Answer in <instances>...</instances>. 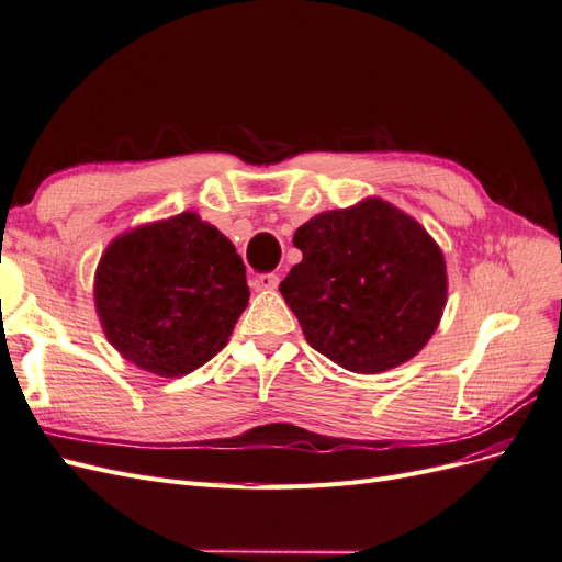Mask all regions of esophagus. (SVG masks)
I'll return each instance as SVG.
<instances>
[{
  "label": "esophagus",
  "instance_id": "1",
  "mask_svg": "<svg viewBox=\"0 0 562 562\" xmlns=\"http://www.w3.org/2000/svg\"><path fill=\"white\" fill-rule=\"evenodd\" d=\"M279 285V277L277 274H258L252 279V288L255 291H274Z\"/></svg>",
  "mask_w": 562,
  "mask_h": 562
}]
</instances>
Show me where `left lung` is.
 <instances>
[{"mask_svg":"<svg viewBox=\"0 0 562 562\" xmlns=\"http://www.w3.org/2000/svg\"><path fill=\"white\" fill-rule=\"evenodd\" d=\"M297 262L279 291L307 342L337 366L375 375L411 361L443 316L448 277L436 241L382 199L297 227Z\"/></svg>","mask_w":562,"mask_h":562,"instance_id":"obj_1","label":"left lung"}]
</instances>
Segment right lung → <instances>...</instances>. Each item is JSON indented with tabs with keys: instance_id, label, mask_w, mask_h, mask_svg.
Returning a JSON list of instances; mask_svg holds the SVG:
<instances>
[{
	"instance_id": "1",
	"label": "right lung",
	"mask_w": 562,
	"mask_h": 562,
	"mask_svg": "<svg viewBox=\"0 0 562 562\" xmlns=\"http://www.w3.org/2000/svg\"><path fill=\"white\" fill-rule=\"evenodd\" d=\"M93 295L126 361L180 378L227 345L250 293L232 241L187 211L116 236L95 269Z\"/></svg>"
}]
</instances>
